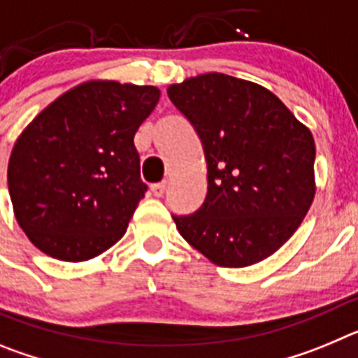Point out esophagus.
Returning a JSON list of instances; mask_svg holds the SVG:
<instances>
[{
    "label": "esophagus",
    "mask_w": 358,
    "mask_h": 358,
    "mask_svg": "<svg viewBox=\"0 0 358 358\" xmlns=\"http://www.w3.org/2000/svg\"><path fill=\"white\" fill-rule=\"evenodd\" d=\"M164 189H166V181L156 182V185L150 186V192H152V195H154V197H163Z\"/></svg>",
    "instance_id": "esophagus-1"
}]
</instances>
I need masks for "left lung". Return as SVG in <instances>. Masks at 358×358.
<instances>
[{"label": "left lung", "instance_id": "8db88e82", "mask_svg": "<svg viewBox=\"0 0 358 358\" xmlns=\"http://www.w3.org/2000/svg\"><path fill=\"white\" fill-rule=\"evenodd\" d=\"M208 163L206 201L173 215L182 238L220 267L265 260L294 235L314 201L312 132L255 82L206 73L169 87Z\"/></svg>", "mask_w": 358, "mask_h": 358}]
</instances>
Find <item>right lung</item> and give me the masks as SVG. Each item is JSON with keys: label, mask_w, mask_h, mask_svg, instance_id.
<instances>
[{"label": "right lung", "mask_w": 358, "mask_h": 358, "mask_svg": "<svg viewBox=\"0 0 358 358\" xmlns=\"http://www.w3.org/2000/svg\"><path fill=\"white\" fill-rule=\"evenodd\" d=\"M157 102L154 85L84 82L21 132L6 177L15 218L37 249L84 262L122 238L147 192L134 134Z\"/></svg>", "instance_id": "add662e5"}]
</instances>
